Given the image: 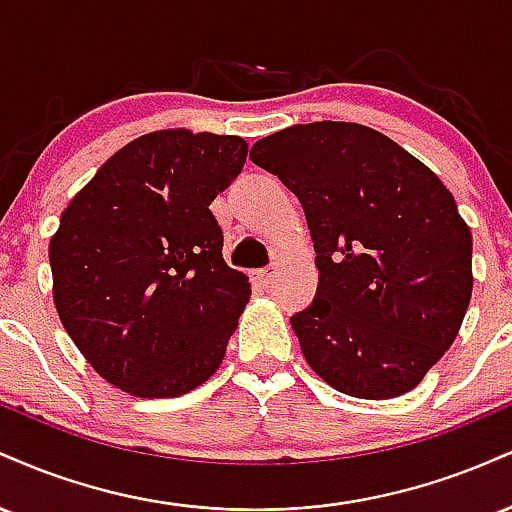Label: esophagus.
<instances>
[{
    "label": "esophagus",
    "mask_w": 512,
    "mask_h": 512,
    "mask_svg": "<svg viewBox=\"0 0 512 512\" xmlns=\"http://www.w3.org/2000/svg\"><path fill=\"white\" fill-rule=\"evenodd\" d=\"M276 274H279V269H276L274 264L267 269H257V272H252V284L260 286V289H267V286L276 279Z\"/></svg>",
    "instance_id": "esophagus-1"
}]
</instances>
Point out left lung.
I'll list each match as a JSON object with an SVG mask.
<instances>
[{
    "label": "left lung",
    "mask_w": 512,
    "mask_h": 512,
    "mask_svg": "<svg viewBox=\"0 0 512 512\" xmlns=\"http://www.w3.org/2000/svg\"><path fill=\"white\" fill-rule=\"evenodd\" d=\"M250 158L301 199L315 243V301L291 317L308 366L361 399L419 385L472 298V233L448 187L356 122L281 129Z\"/></svg>",
    "instance_id": "left-lung-1"
}]
</instances>
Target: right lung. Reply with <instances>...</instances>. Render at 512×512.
I'll use <instances>...</instances> for the list:
<instances>
[{
  "label": "right lung",
  "mask_w": 512,
  "mask_h": 512,
  "mask_svg": "<svg viewBox=\"0 0 512 512\" xmlns=\"http://www.w3.org/2000/svg\"><path fill=\"white\" fill-rule=\"evenodd\" d=\"M240 137L161 129L103 163L50 240L57 313L86 361L137 397H178L221 366L250 298L209 204L243 170Z\"/></svg>",
  "instance_id": "right-lung-1"
}]
</instances>
